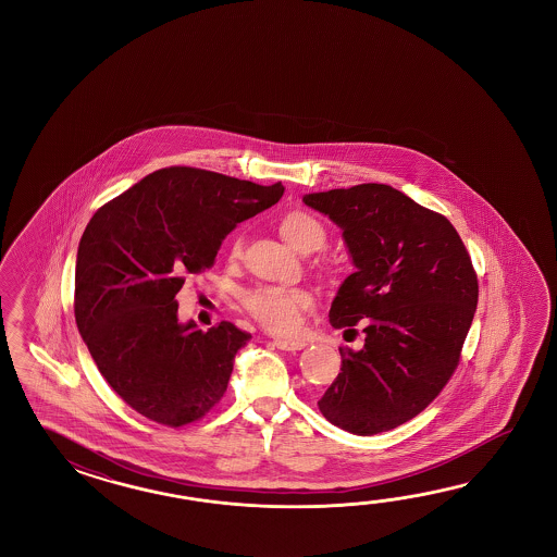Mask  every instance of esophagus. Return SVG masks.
Segmentation results:
<instances>
[{
	"label": "esophagus",
	"instance_id": "1",
	"mask_svg": "<svg viewBox=\"0 0 557 557\" xmlns=\"http://www.w3.org/2000/svg\"><path fill=\"white\" fill-rule=\"evenodd\" d=\"M273 344L278 350H286V352H296L307 346V343H302V341H286V338H276Z\"/></svg>",
	"mask_w": 557,
	"mask_h": 557
}]
</instances>
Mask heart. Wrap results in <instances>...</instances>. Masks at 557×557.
<instances>
[{"instance_id":"1","label":"heart","mask_w":557,"mask_h":557,"mask_svg":"<svg viewBox=\"0 0 557 557\" xmlns=\"http://www.w3.org/2000/svg\"><path fill=\"white\" fill-rule=\"evenodd\" d=\"M284 238L300 252H314L326 245V228L317 216L308 213H290L281 225ZM243 252V237L231 245V257L237 259ZM312 305V296L302 288L283 286H259L245 295V307L250 317L259 320L267 331L290 334L300 324V312Z\"/></svg>"}]
</instances>
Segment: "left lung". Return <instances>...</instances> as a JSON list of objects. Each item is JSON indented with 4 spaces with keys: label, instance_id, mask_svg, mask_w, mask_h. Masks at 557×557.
Instances as JSON below:
<instances>
[{
    "label": "left lung",
    "instance_id": "8db88e82",
    "mask_svg": "<svg viewBox=\"0 0 557 557\" xmlns=\"http://www.w3.org/2000/svg\"><path fill=\"white\" fill-rule=\"evenodd\" d=\"M302 202L343 231L356 273L332 300V326L360 322L364 346L341 348L343 368L322 416L356 436L420 414L460 362L478 278L450 221L391 185L308 193Z\"/></svg>",
    "mask_w": 557,
    "mask_h": 557
}]
</instances>
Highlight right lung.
Here are the masks:
<instances>
[{"label": "right lung", "instance_id": "obj_1", "mask_svg": "<svg viewBox=\"0 0 557 557\" xmlns=\"http://www.w3.org/2000/svg\"><path fill=\"white\" fill-rule=\"evenodd\" d=\"M283 193L281 183L169 166L94 214L77 249L75 322L101 376L135 412L185 426L223 398L250 334L226 320L207 332L181 322L175 296L185 274L213 267L226 235Z\"/></svg>", "mask_w": 557, "mask_h": 557}]
</instances>
